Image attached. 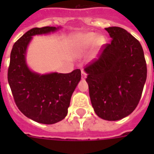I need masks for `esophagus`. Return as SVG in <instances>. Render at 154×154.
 <instances>
[{
	"mask_svg": "<svg viewBox=\"0 0 154 154\" xmlns=\"http://www.w3.org/2000/svg\"><path fill=\"white\" fill-rule=\"evenodd\" d=\"M86 76H87L86 72H85L84 70H82V79L83 80L85 79V78H86Z\"/></svg>",
	"mask_w": 154,
	"mask_h": 154,
	"instance_id": "obj_1",
	"label": "esophagus"
}]
</instances>
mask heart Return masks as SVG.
Here are the masks:
<instances>
[{
	"label": "heart",
	"instance_id": "obj_1",
	"mask_svg": "<svg viewBox=\"0 0 154 154\" xmlns=\"http://www.w3.org/2000/svg\"><path fill=\"white\" fill-rule=\"evenodd\" d=\"M105 42L102 36H97L94 32H87L79 35L74 41V49L80 53H87L92 47H100Z\"/></svg>",
	"mask_w": 154,
	"mask_h": 154
}]
</instances>
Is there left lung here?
<instances>
[{
	"mask_svg": "<svg viewBox=\"0 0 154 154\" xmlns=\"http://www.w3.org/2000/svg\"><path fill=\"white\" fill-rule=\"evenodd\" d=\"M112 38L100 57L85 68L94 112L107 121L129 116L138 105L147 77L140 42L120 27L105 28Z\"/></svg>",
	"mask_w": 154,
	"mask_h": 154,
	"instance_id": "left-lung-1",
	"label": "left lung"
}]
</instances>
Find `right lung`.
<instances>
[{"label": "right lung", "mask_w": 154, "mask_h": 154, "mask_svg": "<svg viewBox=\"0 0 154 154\" xmlns=\"http://www.w3.org/2000/svg\"><path fill=\"white\" fill-rule=\"evenodd\" d=\"M59 29L46 26L29 30L13 45L10 54L8 82L16 105L25 116L42 124H54L66 117L72 94L82 77L80 69L40 74L28 67L26 50L32 36Z\"/></svg>", "instance_id": "obj_1"}]
</instances>
